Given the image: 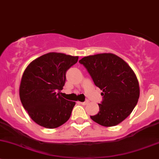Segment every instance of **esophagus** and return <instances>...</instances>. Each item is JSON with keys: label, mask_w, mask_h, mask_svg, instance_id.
Wrapping results in <instances>:
<instances>
[{"label": "esophagus", "mask_w": 159, "mask_h": 159, "mask_svg": "<svg viewBox=\"0 0 159 159\" xmlns=\"http://www.w3.org/2000/svg\"><path fill=\"white\" fill-rule=\"evenodd\" d=\"M79 103L80 104H81V105H87L88 103H89V100H86L85 101V102H79Z\"/></svg>", "instance_id": "obj_1"}]
</instances>
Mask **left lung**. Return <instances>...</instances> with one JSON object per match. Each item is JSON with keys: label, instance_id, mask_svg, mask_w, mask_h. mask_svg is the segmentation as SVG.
<instances>
[{"label": "left lung", "instance_id": "left-lung-1", "mask_svg": "<svg viewBox=\"0 0 159 159\" xmlns=\"http://www.w3.org/2000/svg\"><path fill=\"white\" fill-rule=\"evenodd\" d=\"M95 85L102 93L99 112L91 116L102 126H114L130 115L139 98V84L132 68L113 53H99L82 58Z\"/></svg>", "mask_w": 159, "mask_h": 159}]
</instances>
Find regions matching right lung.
<instances>
[{
	"mask_svg": "<svg viewBox=\"0 0 159 159\" xmlns=\"http://www.w3.org/2000/svg\"><path fill=\"white\" fill-rule=\"evenodd\" d=\"M78 57L48 53L32 61L24 70L20 98L31 119L40 126L55 129L70 119L76 102L60 96L66 71L77 63Z\"/></svg>",
	"mask_w": 159,
	"mask_h": 159,
	"instance_id": "obj_1",
	"label": "right lung"
}]
</instances>
